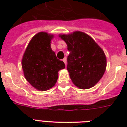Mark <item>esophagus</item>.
<instances>
[{
	"instance_id": "1",
	"label": "esophagus",
	"mask_w": 127,
	"mask_h": 127,
	"mask_svg": "<svg viewBox=\"0 0 127 127\" xmlns=\"http://www.w3.org/2000/svg\"><path fill=\"white\" fill-rule=\"evenodd\" d=\"M63 62L64 63V64H65V65H66V64H67V63H66V58H64L63 59Z\"/></svg>"
}]
</instances>
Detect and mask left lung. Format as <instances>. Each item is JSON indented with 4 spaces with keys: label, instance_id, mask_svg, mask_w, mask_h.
<instances>
[{
    "label": "left lung",
    "instance_id": "left-lung-1",
    "mask_svg": "<svg viewBox=\"0 0 127 127\" xmlns=\"http://www.w3.org/2000/svg\"><path fill=\"white\" fill-rule=\"evenodd\" d=\"M59 37L66 43L70 51L67 70L74 84L80 89L94 86L106 69V57L102 49L90 36L79 31Z\"/></svg>",
    "mask_w": 127,
    "mask_h": 127
}]
</instances>
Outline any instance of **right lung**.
<instances>
[{"label":"right lung","instance_id":"obj_1","mask_svg":"<svg viewBox=\"0 0 127 127\" xmlns=\"http://www.w3.org/2000/svg\"><path fill=\"white\" fill-rule=\"evenodd\" d=\"M53 37V35L43 32L34 35L22 60L26 79L38 90L46 91L54 86L58 79V72L65 68L64 63L58 59L52 51Z\"/></svg>","mask_w":127,"mask_h":127}]
</instances>
